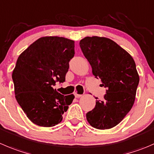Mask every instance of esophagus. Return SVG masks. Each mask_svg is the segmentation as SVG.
I'll return each mask as SVG.
<instances>
[{
    "label": "esophagus",
    "instance_id": "esophagus-1",
    "mask_svg": "<svg viewBox=\"0 0 154 154\" xmlns=\"http://www.w3.org/2000/svg\"><path fill=\"white\" fill-rule=\"evenodd\" d=\"M74 95H75L76 98H80V97L82 96V95H80V94L77 93V92H75V93H74Z\"/></svg>",
    "mask_w": 154,
    "mask_h": 154
}]
</instances>
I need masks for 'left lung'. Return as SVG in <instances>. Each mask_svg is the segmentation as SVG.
<instances>
[{"instance_id":"obj_1","label":"left lung","mask_w":154,"mask_h":154,"mask_svg":"<svg viewBox=\"0 0 154 154\" xmlns=\"http://www.w3.org/2000/svg\"><path fill=\"white\" fill-rule=\"evenodd\" d=\"M83 55L90 64L95 78L106 88L104 100L86 113L92 127L107 129L123 120L135 101L139 76L132 56L112 40L86 37L80 41ZM97 99V98H96Z\"/></svg>"}]
</instances>
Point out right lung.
Returning a JSON list of instances; mask_svg holds the SVG:
<instances>
[{
	"mask_svg": "<svg viewBox=\"0 0 154 154\" xmlns=\"http://www.w3.org/2000/svg\"><path fill=\"white\" fill-rule=\"evenodd\" d=\"M74 41L44 37L29 46L16 62L12 78L16 101L34 124L51 127L60 123L74 95H63L53 86L65 81Z\"/></svg>",
	"mask_w": 154,
	"mask_h": 154,
	"instance_id": "obj_1",
	"label": "right lung"
}]
</instances>
